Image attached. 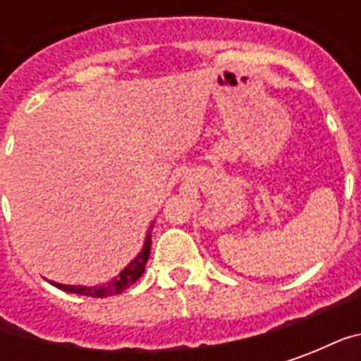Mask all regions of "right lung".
<instances>
[{
	"mask_svg": "<svg viewBox=\"0 0 361 361\" xmlns=\"http://www.w3.org/2000/svg\"><path fill=\"white\" fill-rule=\"evenodd\" d=\"M150 230H152V224H150ZM150 232L145 238V242H142V250L139 251V255L135 259L129 261V265L123 269V271L119 272L116 279L108 280V282H104V284H96V286H79V284H59V282H54L50 280L51 284L59 290H63V292H71V294H79V295H90V298H108V295H118L121 294L123 290L135 284L137 280L141 279V274L145 272V265H147V261H149L150 255Z\"/></svg>",
	"mask_w": 361,
	"mask_h": 361,
	"instance_id": "1",
	"label": "right lung"
}]
</instances>
